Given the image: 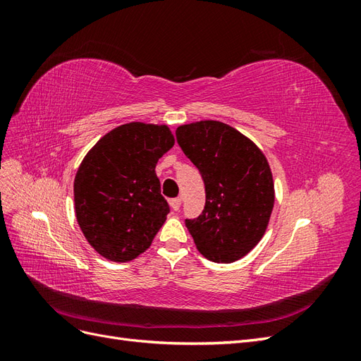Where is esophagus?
I'll return each instance as SVG.
<instances>
[{
	"mask_svg": "<svg viewBox=\"0 0 361 361\" xmlns=\"http://www.w3.org/2000/svg\"><path fill=\"white\" fill-rule=\"evenodd\" d=\"M169 203L173 207V211H179L180 209V204H182V199H179V197L178 199H171Z\"/></svg>",
	"mask_w": 361,
	"mask_h": 361,
	"instance_id": "esophagus-1",
	"label": "esophagus"
}]
</instances>
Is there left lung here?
I'll return each instance as SVG.
<instances>
[{
  "instance_id": "1",
  "label": "left lung",
  "mask_w": 361,
  "mask_h": 361,
  "mask_svg": "<svg viewBox=\"0 0 361 361\" xmlns=\"http://www.w3.org/2000/svg\"><path fill=\"white\" fill-rule=\"evenodd\" d=\"M183 154L199 169L206 203L185 226L200 253L232 264L264 236L274 207V182L265 155L235 128L203 120L176 129Z\"/></svg>"
}]
</instances>
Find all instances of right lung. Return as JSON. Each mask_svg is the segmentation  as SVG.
Masks as SVG:
<instances>
[{
	"instance_id": "1",
	"label": "right lung",
	"mask_w": 361,
	"mask_h": 361,
	"mask_svg": "<svg viewBox=\"0 0 361 361\" xmlns=\"http://www.w3.org/2000/svg\"><path fill=\"white\" fill-rule=\"evenodd\" d=\"M173 145L169 126L133 122L110 130L82 159L73 182L76 220L105 259H135L166 221L170 206L155 167Z\"/></svg>"
}]
</instances>
